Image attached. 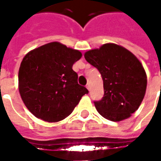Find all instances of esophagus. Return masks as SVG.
<instances>
[{
	"instance_id": "1",
	"label": "esophagus",
	"mask_w": 161,
	"mask_h": 161,
	"mask_svg": "<svg viewBox=\"0 0 161 161\" xmlns=\"http://www.w3.org/2000/svg\"><path fill=\"white\" fill-rule=\"evenodd\" d=\"M86 88H87L89 91H91V84H87V85H86Z\"/></svg>"
}]
</instances>
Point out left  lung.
Returning a JSON list of instances; mask_svg holds the SVG:
<instances>
[{"mask_svg":"<svg viewBox=\"0 0 161 161\" xmlns=\"http://www.w3.org/2000/svg\"><path fill=\"white\" fill-rule=\"evenodd\" d=\"M84 58L101 73L103 97L94 101L98 113L112 121L128 118L138 109L147 89V75L138 58L115 44L91 50Z\"/></svg>","mask_w":161,"mask_h":161,"instance_id":"obj_1","label":"left lung"}]
</instances>
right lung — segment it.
<instances>
[{"label":"right lung","mask_w":161,"mask_h":161,"mask_svg":"<svg viewBox=\"0 0 161 161\" xmlns=\"http://www.w3.org/2000/svg\"><path fill=\"white\" fill-rule=\"evenodd\" d=\"M82 53L58 42L48 43L24 57L19 70V91L24 103L37 118L48 122L71 114L89 91L77 83L72 70Z\"/></svg>","instance_id":"1"}]
</instances>
